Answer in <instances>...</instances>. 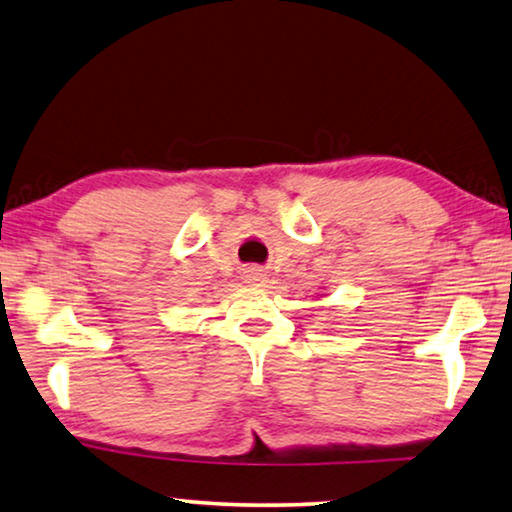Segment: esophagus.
<instances>
[{
    "label": "esophagus",
    "instance_id": "34e87169",
    "mask_svg": "<svg viewBox=\"0 0 512 512\" xmlns=\"http://www.w3.org/2000/svg\"><path fill=\"white\" fill-rule=\"evenodd\" d=\"M266 273L262 269H248L243 271V280L250 282V285H259V282H264Z\"/></svg>",
    "mask_w": 512,
    "mask_h": 512
}]
</instances>
